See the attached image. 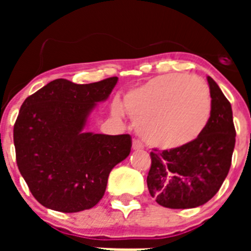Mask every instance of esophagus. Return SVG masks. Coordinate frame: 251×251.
Segmentation results:
<instances>
[{"label":"esophagus","instance_id":"obj_1","mask_svg":"<svg viewBox=\"0 0 251 251\" xmlns=\"http://www.w3.org/2000/svg\"><path fill=\"white\" fill-rule=\"evenodd\" d=\"M132 148L134 151H139L143 148V143H142L141 141H138V139H133L132 142Z\"/></svg>","mask_w":251,"mask_h":251}]
</instances>
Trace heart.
Returning <instances> with one entry per match:
<instances>
[{
	"label": "heart",
	"mask_w": 251,
	"mask_h": 251,
	"mask_svg": "<svg viewBox=\"0 0 251 251\" xmlns=\"http://www.w3.org/2000/svg\"><path fill=\"white\" fill-rule=\"evenodd\" d=\"M124 108L148 145L175 150L196 141L212 113L211 93L205 80L185 74L152 77L124 97ZM115 115L121 106H113Z\"/></svg>",
	"instance_id": "heart-1"
}]
</instances>
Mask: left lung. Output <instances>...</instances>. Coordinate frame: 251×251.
Listing matches in <instances>:
<instances>
[{
	"mask_svg": "<svg viewBox=\"0 0 251 251\" xmlns=\"http://www.w3.org/2000/svg\"><path fill=\"white\" fill-rule=\"evenodd\" d=\"M212 100L211 118L199 138L181 148L151 152L147 186L157 203L168 208H194L211 200L231 166L235 147L230 101L207 76Z\"/></svg>",
	"mask_w": 251,
	"mask_h": 251,
	"instance_id": "left-lung-1",
	"label": "left lung"
}]
</instances>
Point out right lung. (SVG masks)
<instances>
[{
	"mask_svg": "<svg viewBox=\"0 0 251 251\" xmlns=\"http://www.w3.org/2000/svg\"><path fill=\"white\" fill-rule=\"evenodd\" d=\"M118 77L90 84L50 81L27 97L13 127L17 167L45 207L79 212L104 196L110 171L130 153L129 134L84 132L97 103L108 99Z\"/></svg>",
	"mask_w": 251,
	"mask_h": 251,
	"instance_id": "1",
	"label": "right lung"
}]
</instances>
